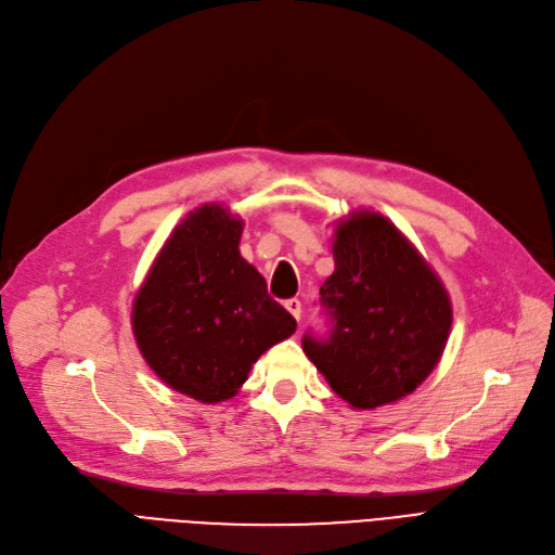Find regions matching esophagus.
I'll return each mask as SVG.
<instances>
[{
	"label": "esophagus",
	"mask_w": 555,
	"mask_h": 555,
	"mask_svg": "<svg viewBox=\"0 0 555 555\" xmlns=\"http://www.w3.org/2000/svg\"><path fill=\"white\" fill-rule=\"evenodd\" d=\"M283 306H285V310H287L289 314H293V317L297 319V322H299V319H301V301H299V299H287Z\"/></svg>",
	"instance_id": "esophagus-1"
}]
</instances>
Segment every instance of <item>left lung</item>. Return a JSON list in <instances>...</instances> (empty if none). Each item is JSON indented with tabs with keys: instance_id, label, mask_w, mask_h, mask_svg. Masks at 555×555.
I'll return each mask as SVG.
<instances>
[{
	"instance_id": "left-lung-1",
	"label": "left lung",
	"mask_w": 555,
	"mask_h": 555,
	"mask_svg": "<svg viewBox=\"0 0 555 555\" xmlns=\"http://www.w3.org/2000/svg\"><path fill=\"white\" fill-rule=\"evenodd\" d=\"M335 272L319 289L333 333L304 353L351 410H375L421 387L439 364L452 301L416 245L380 211L335 222Z\"/></svg>"
}]
</instances>
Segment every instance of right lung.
Listing matches in <instances>:
<instances>
[{"label": "right lung", "instance_id": "right-lung-1", "mask_svg": "<svg viewBox=\"0 0 555 555\" xmlns=\"http://www.w3.org/2000/svg\"><path fill=\"white\" fill-rule=\"evenodd\" d=\"M243 218L218 202L191 211L132 301V335L159 380L197 402L238 393L256 360L297 331L241 256Z\"/></svg>", "mask_w": 555, "mask_h": 555}]
</instances>
